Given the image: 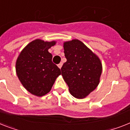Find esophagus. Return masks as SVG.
<instances>
[{
    "label": "esophagus",
    "instance_id": "obj_1",
    "mask_svg": "<svg viewBox=\"0 0 130 130\" xmlns=\"http://www.w3.org/2000/svg\"><path fill=\"white\" fill-rule=\"evenodd\" d=\"M58 68L60 69L61 68H62V63L60 62L59 64H58Z\"/></svg>",
    "mask_w": 130,
    "mask_h": 130
}]
</instances>
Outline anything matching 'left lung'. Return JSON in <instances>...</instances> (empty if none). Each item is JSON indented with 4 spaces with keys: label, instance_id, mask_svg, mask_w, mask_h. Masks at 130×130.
<instances>
[{
    "label": "left lung",
    "instance_id": "1",
    "mask_svg": "<svg viewBox=\"0 0 130 130\" xmlns=\"http://www.w3.org/2000/svg\"><path fill=\"white\" fill-rule=\"evenodd\" d=\"M66 62L61 68L62 76L70 94L82 99L100 83L102 65L100 58L82 42L77 39L64 42Z\"/></svg>",
    "mask_w": 130,
    "mask_h": 130
}]
</instances>
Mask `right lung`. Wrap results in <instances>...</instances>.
Wrapping results in <instances>:
<instances>
[{"instance_id": "add662e5", "label": "right lung", "mask_w": 130, "mask_h": 130, "mask_svg": "<svg viewBox=\"0 0 130 130\" xmlns=\"http://www.w3.org/2000/svg\"><path fill=\"white\" fill-rule=\"evenodd\" d=\"M56 41L44 42L36 39L26 45L16 62V72L23 86L36 96H43L51 90L60 69L52 61L48 49Z\"/></svg>"}]
</instances>
